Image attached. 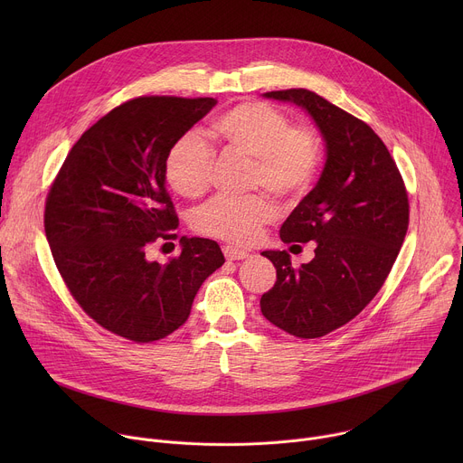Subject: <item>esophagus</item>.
Masks as SVG:
<instances>
[{
	"label": "esophagus",
	"mask_w": 463,
	"mask_h": 463,
	"mask_svg": "<svg viewBox=\"0 0 463 463\" xmlns=\"http://www.w3.org/2000/svg\"><path fill=\"white\" fill-rule=\"evenodd\" d=\"M223 254H225L227 260H243V258L249 256L247 250L238 249V247H234V245H225V247H223Z\"/></svg>",
	"instance_id": "1"
}]
</instances>
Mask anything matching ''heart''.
I'll return each instance as SVG.
<instances>
[{
    "label": "heart",
    "instance_id": "obj_1",
    "mask_svg": "<svg viewBox=\"0 0 463 463\" xmlns=\"http://www.w3.org/2000/svg\"><path fill=\"white\" fill-rule=\"evenodd\" d=\"M209 137L232 156L250 161V184L275 195H297L315 177L320 148L307 126H289V118L271 104L240 102L209 126ZM213 154L195 134L179 137L165 157L168 186L188 200L200 197L211 181ZM277 218V207L266 195L245 200L214 197L194 214V229L236 243L252 241Z\"/></svg>",
    "mask_w": 463,
    "mask_h": 463
}]
</instances>
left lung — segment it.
Returning a JSON list of instances; mask_svg holds the SVG:
<instances>
[{"label": "left lung", "mask_w": 463, "mask_h": 463, "mask_svg": "<svg viewBox=\"0 0 463 463\" xmlns=\"http://www.w3.org/2000/svg\"><path fill=\"white\" fill-rule=\"evenodd\" d=\"M263 97L302 108L326 146L317 184L280 229L284 243L315 241V258L295 269L286 250L261 252L277 268L261 315L289 335L317 339L359 315L384 284L409 229V197L366 122L307 90Z\"/></svg>", "instance_id": "1"}]
</instances>
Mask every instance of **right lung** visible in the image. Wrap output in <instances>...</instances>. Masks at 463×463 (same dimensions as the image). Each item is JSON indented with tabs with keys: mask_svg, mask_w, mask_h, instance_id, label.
Instances as JSON below:
<instances>
[{
	"mask_svg": "<svg viewBox=\"0 0 463 463\" xmlns=\"http://www.w3.org/2000/svg\"><path fill=\"white\" fill-rule=\"evenodd\" d=\"M216 102L139 97L120 104L84 131L49 190L43 225L56 268L80 307L115 335L165 339L223 266L220 245L195 236H183L181 254L165 266L146 256L179 225L166 152Z\"/></svg>",
	"mask_w": 463,
	"mask_h": 463,
	"instance_id": "right-lung-1",
	"label": "right lung"
}]
</instances>
